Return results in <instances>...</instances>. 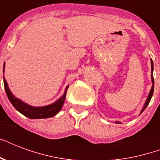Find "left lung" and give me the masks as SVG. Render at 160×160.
Segmentation results:
<instances>
[{
	"mask_svg": "<svg viewBox=\"0 0 160 160\" xmlns=\"http://www.w3.org/2000/svg\"><path fill=\"white\" fill-rule=\"evenodd\" d=\"M153 70H154V64H153V60H151V80H152V88L150 91H149V94L148 95V97H147V100L144 103V105L143 107V109H142L141 112H140V114H141L142 112L144 111V109H146V107L148 106V105L149 104V101L151 100L152 96H153V93H154V76H153ZM116 123H119V122H116Z\"/></svg>",
	"mask_w": 160,
	"mask_h": 160,
	"instance_id": "1",
	"label": "left lung"
}]
</instances>
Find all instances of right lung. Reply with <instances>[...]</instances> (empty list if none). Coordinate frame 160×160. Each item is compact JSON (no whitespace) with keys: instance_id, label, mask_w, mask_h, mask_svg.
<instances>
[{"instance_id":"obj_1","label":"right lung","mask_w":160,"mask_h":160,"mask_svg":"<svg viewBox=\"0 0 160 160\" xmlns=\"http://www.w3.org/2000/svg\"><path fill=\"white\" fill-rule=\"evenodd\" d=\"M4 69H5V64L3 65V73ZM3 81L6 95H7V97H8L9 100L12 104V105L16 108V110H18L20 113H21L25 116L28 117L30 119H46V118L53 117L55 116V114H57L59 111L61 109V108H62L63 105H64L65 96H66V92H67L68 88H69V86H66L64 95L53 104L46 105V106L34 107L27 105L25 102H23L22 100L14 96L13 94L11 92V90L9 89L7 82H6V79H5L4 76Z\"/></svg>"}]
</instances>
